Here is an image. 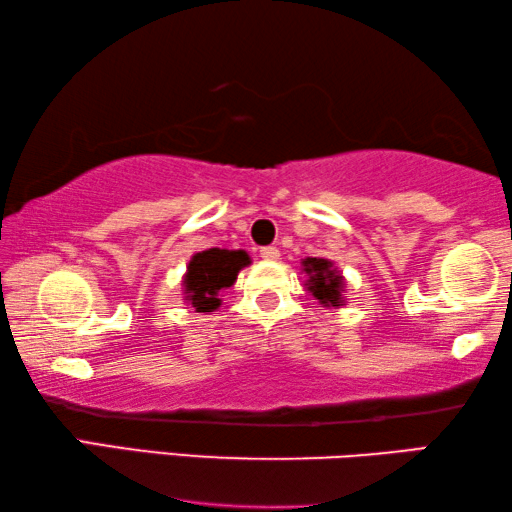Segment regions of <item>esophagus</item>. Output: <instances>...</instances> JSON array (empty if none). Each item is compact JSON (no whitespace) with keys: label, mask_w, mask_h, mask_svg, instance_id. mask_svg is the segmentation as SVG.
I'll list each match as a JSON object with an SVG mask.
<instances>
[{"label":"esophagus","mask_w":512,"mask_h":512,"mask_svg":"<svg viewBox=\"0 0 512 512\" xmlns=\"http://www.w3.org/2000/svg\"><path fill=\"white\" fill-rule=\"evenodd\" d=\"M261 256L265 258V261H276V258H279V249H276V247H263L261 249Z\"/></svg>","instance_id":"34e87169"}]
</instances>
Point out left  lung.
I'll list each match as a JSON object with an SVG mask.
<instances>
[{
    "label": "left lung",
    "mask_w": 512,
    "mask_h": 512,
    "mask_svg": "<svg viewBox=\"0 0 512 512\" xmlns=\"http://www.w3.org/2000/svg\"><path fill=\"white\" fill-rule=\"evenodd\" d=\"M304 272L308 274L306 286L311 295L320 301L322 306H342V288L345 279L335 270L331 261L326 258H304Z\"/></svg>",
    "instance_id": "8db88e82"
}]
</instances>
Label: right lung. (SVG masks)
<instances>
[{
    "label": "right lung",
    "mask_w": 512,
    "mask_h": 512,
    "mask_svg": "<svg viewBox=\"0 0 512 512\" xmlns=\"http://www.w3.org/2000/svg\"><path fill=\"white\" fill-rule=\"evenodd\" d=\"M249 254L242 249H206L190 258L188 272L183 276L186 301L197 313H213L220 308V292L231 288L238 272L247 267Z\"/></svg>",
    "instance_id": "1"
}]
</instances>
